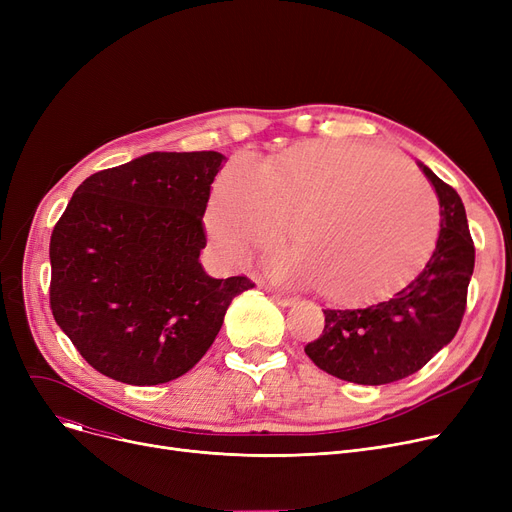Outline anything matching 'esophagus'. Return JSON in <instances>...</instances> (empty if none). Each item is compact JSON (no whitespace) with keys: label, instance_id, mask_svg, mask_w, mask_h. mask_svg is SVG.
<instances>
[{"label":"esophagus","instance_id":"34e87169","mask_svg":"<svg viewBox=\"0 0 512 512\" xmlns=\"http://www.w3.org/2000/svg\"><path fill=\"white\" fill-rule=\"evenodd\" d=\"M272 299H274L280 307H292V305H294V299L290 297V294H284V292H272Z\"/></svg>","mask_w":512,"mask_h":512}]
</instances>
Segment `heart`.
Here are the masks:
<instances>
[{"instance_id": "heart-1", "label": "heart", "mask_w": 512, "mask_h": 512, "mask_svg": "<svg viewBox=\"0 0 512 512\" xmlns=\"http://www.w3.org/2000/svg\"><path fill=\"white\" fill-rule=\"evenodd\" d=\"M205 222L228 261L274 247L292 226L297 253L276 272L359 303L419 270L440 211L432 188L394 157L357 143H311L265 164L234 157L213 184Z\"/></svg>"}]
</instances>
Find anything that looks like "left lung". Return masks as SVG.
I'll use <instances>...</instances> for the list:
<instances>
[{"mask_svg":"<svg viewBox=\"0 0 512 512\" xmlns=\"http://www.w3.org/2000/svg\"><path fill=\"white\" fill-rule=\"evenodd\" d=\"M417 166L440 203V232L432 257L407 286L380 303L326 309L324 334L305 346L319 369L344 382H398L419 371L459 332L475 265L465 205L423 161Z\"/></svg>","mask_w":512,"mask_h":512,"instance_id":"8db88e82","label":"left lung"}]
</instances>
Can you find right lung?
<instances>
[{"instance_id": "obj_1", "label": "right lung", "mask_w": 512, "mask_h": 512, "mask_svg": "<svg viewBox=\"0 0 512 512\" xmlns=\"http://www.w3.org/2000/svg\"><path fill=\"white\" fill-rule=\"evenodd\" d=\"M226 157L153 151L80 184L49 242V303L83 359L116 382L157 386L193 369L245 276L199 261L203 213Z\"/></svg>"}]
</instances>
